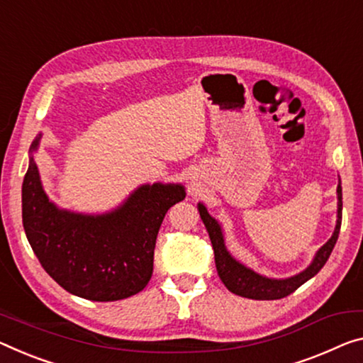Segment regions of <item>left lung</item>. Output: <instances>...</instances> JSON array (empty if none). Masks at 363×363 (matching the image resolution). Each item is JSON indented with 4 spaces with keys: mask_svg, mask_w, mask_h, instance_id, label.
I'll list each match as a JSON object with an SVG mask.
<instances>
[{
    "mask_svg": "<svg viewBox=\"0 0 363 363\" xmlns=\"http://www.w3.org/2000/svg\"><path fill=\"white\" fill-rule=\"evenodd\" d=\"M337 219L336 227L331 238L323 245V247L315 253L311 263L305 267L298 274L286 277V279H274L259 274V272L253 271L252 267L245 266L243 263L232 256L225 247V238L224 230L219 220H216L213 216L208 213V208L203 203H198V211L201 219L204 222L206 230L209 233L211 243L214 248V258H216V267L217 274H219L220 281L224 282V286L232 294L240 295L245 298H253V300H277L284 298L287 295H291L294 291L310 281L311 277L316 276L323 266L326 264L328 258L333 252L334 245L337 242L339 230H341V220H342V188H341V178L337 183Z\"/></svg>",
    "mask_w": 363,
    "mask_h": 363,
    "instance_id": "8db88e82",
    "label": "left lung"
}]
</instances>
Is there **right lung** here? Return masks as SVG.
<instances>
[{"label": "right lung", "mask_w": 363, "mask_h": 363, "mask_svg": "<svg viewBox=\"0 0 363 363\" xmlns=\"http://www.w3.org/2000/svg\"><path fill=\"white\" fill-rule=\"evenodd\" d=\"M22 183V224L43 269L65 291L94 302H115L141 292L154 267L160 224L172 206L185 199L180 183L141 185L115 209L82 214L61 209L43 189L33 154Z\"/></svg>", "instance_id": "right-lung-1"}]
</instances>
